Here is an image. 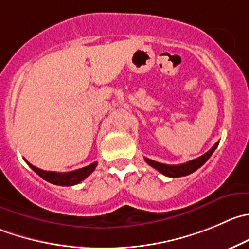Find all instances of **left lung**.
<instances>
[{
  "mask_svg": "<svg viewBox=\"0 0 249 249\" xmlns=\"http://www.w3.org/2000/svg\"><path fill=\"white\" fill-rule=\"evenodd\" d=\"M219 142H216L211 149H209L207 153H204L203 156L198 157L197 159H194V160H190L185 164H178V165H169V164H163L159 163V161H154L152 159L144 158L147 164H149L151 166H153L154 169H157L158 171H160L163 175L169 176V178H180V176H186L189 174H192L194 171H196L197 169L201 168L209 158L213 154V152L215 151V148L218 147Z\"/></svg>",
  "mask_w": 249,
  "mask_h": 249,
  "instance_id": "left-lung-1",
  "label": "left lung"
}]
</instances>
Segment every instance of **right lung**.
I'll list each match as a JSON object with an SVG mask.
<instances>
[{
    "label": "right lung",
    "mask_w": 249,
    "mask_h": 249,
    "mask_svg": "<svg viewBox=\"0 0 249 249\" xmlns=\"http://www.w3.org/2000/svg\"><path fill=\"white\" fill-rule=\"evenodd\" d=\"M31 169L37 174L38 176L43 178V180L48 181V182L53 183V185H59V186H73L76 183L81 182L85 180L97 166V163H92L90 165L85 166V168L78 169V170L69 171V173H55V171H46L42 169H38L36 166L31 165L29 161H26Z\"/></svg>",
    "instance_id": "1"
}]
</instances>
